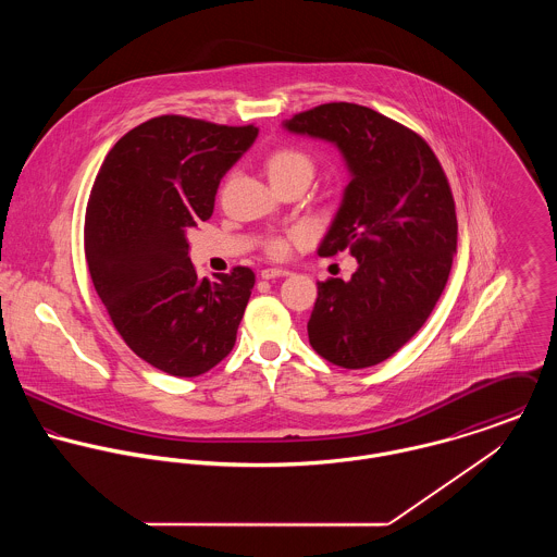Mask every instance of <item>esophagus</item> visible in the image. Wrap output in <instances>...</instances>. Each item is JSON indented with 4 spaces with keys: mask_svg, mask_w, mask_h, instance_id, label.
Masks as SVG:
<instances>
[{
    "mask_svg": "<svg viewBox=\"0 0 557 557\" xmlns=\"http://www.w3.org/2000/svg\"><path fill=\"white\" fill-rule=\"evenodd\" d=\"M289 274L292 272L285 270V268H265V270H261V278H265V281L278 278V276H289Z\"/></svg>",
    "mask_w": 557,
    "mask_h": 557,
    "instance_id": "esophagus-1",
    "label": "esophagus"
}]
</instances>
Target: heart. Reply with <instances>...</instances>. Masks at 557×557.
I'll return each instance as SVG.
<instances>
[{
	"label": "heart",
	"instance_id": "heart-1",
	"mask_svg": "<svg viewBox=\"0 0 557 557\" xmlns=\"http://www.w3.org/2000/svg\"><path fill=\"white\" fill-rule=\"evenodd\" d=\"M265 171L270 175L272 184L292 180V177H313L315 171V162L311 159V154H307L300 148L294 146H285V148H276L268 154L265 159ZM298 234H292L289 238H296ZM289 238L285 236H274L268 239L265 250L272 257H285L289 250Z\"/></svg>",
	"mask_w": 557,
	"mask_h": 557
}]
</instances>
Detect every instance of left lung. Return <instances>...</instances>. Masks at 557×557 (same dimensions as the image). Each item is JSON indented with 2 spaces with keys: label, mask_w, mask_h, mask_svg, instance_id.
<instances>
[{
  "label": "left lung",
  "mask_w": 557,
  "mask_h": 557,
  "mask_svg": "<svg viewBox=\"0 0 557 557\" xmlns=\"http://www.w3.org/2000/svg\"><path fill=\"white\" fill-rule=\"evenodd\" d=\"M289 133L334 144L349 169L341 208L318 252L349 250V281L318 283L309 341L327 362H384L435 309L457 252L448 177L429 144L395 120L354 102L296 113Z\"/></svg>",
  "instance_id": "1"
}]
</instances>
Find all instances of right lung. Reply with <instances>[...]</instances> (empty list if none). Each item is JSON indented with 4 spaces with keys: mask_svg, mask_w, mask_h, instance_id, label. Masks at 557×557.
<instances>
[{
    "mask_svg": "<svg viewBox=\"0 0 557 557\" xmlns=\"http://www.w3.org/2000/svg\"><path fill=\"white\" fill-rule=\"evenodd\" d=\"M259 128L160 115L128 131L102 162L85 210V259L124 343L175 377H197L236 345L255 285L238 265L197 278L186 232L208 221L223 175Z\"/></svg>",
    "mask_w": 557,
    "mask_h": 557,
    "instance_id": "1",
    "label": "right lung"
}]
</instances>
